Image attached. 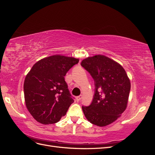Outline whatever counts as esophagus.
I'll return each mask as SVG.
<instances>
[{"instance_id":"1","label":"esophagus","mask_w":155,"mask_h":155,"mask_svg":"<svg viewBox=\"0 0 155 155\" xmlns=\"http://www.w3.org/2000/svg\"><path fill=\"white\" fill-rule=\"evenodd\" d=\"M81 99H82V95L77 96V97H76V100H77L78 101H80Z\"/></svg>"}]
</instances>
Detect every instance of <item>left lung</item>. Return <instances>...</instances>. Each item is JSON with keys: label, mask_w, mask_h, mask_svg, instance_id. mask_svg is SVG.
<instances>
[{"label": "left lung", "mask_w": 155, "mask_h": 155, "mask_svg": "<svg viewBox=\"0 0 155 155\" xmlns=\"http://www.w3.org/2000/svg\"><path fill=\"white\" fill-rule=\"evenodd\" d=\"M81 65L90 73L95 85L91 104L82 106L86 118L100 127L113 123L127 106L130 83L125 70L104 55L88 57L82 61Z\"/></svg>", "instance_id": "left-lung-1"}]
</instances>
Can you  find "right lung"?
<instances>
[{
  "mask_svg": "<svg viewBox=\"0 0 155 155\" xmlns=\"http://www.w3.org/2000/svg\"><path fill=\"white\" fill-rule=\"evenodd\" d=\"M79 59L61 55L39 60L25 78V104L37 121L45 125L57 123L74 102L64 76Z\"/></svg>",
  "mask_w": 155,
  "mask_h": 155,
  "instance_id": "right-lung-1",
  "label": "right lung"
}]
</instances>
